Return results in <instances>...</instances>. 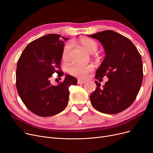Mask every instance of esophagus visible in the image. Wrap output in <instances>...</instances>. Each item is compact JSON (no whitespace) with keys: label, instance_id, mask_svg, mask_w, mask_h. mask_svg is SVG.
<instances>
[{"label":"esophagus","instance_id":"1","mask_svg":"<svg viewBox=\"0 0 153 153\" xmlns=\"http://www.w3.org/2000/svg\"><path fill=\"white\" fill-rule=\"evenodd\" d=\"M85 81H83V80H81V79H78L77 80V84H84L85 83Z\"/></svg>","mask_w":153,"mask_h":153}]
</instances>
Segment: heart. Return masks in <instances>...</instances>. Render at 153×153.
I'll return each mask as SVG.
<instances>
[{
	"label": "heart",
	"instance_id": "obj_1",
	"mask_svg": "<svg viewBox=\"0 0 153 153\" xmlns=\"http://www.w3.org/2000/svg\"><path fill=\"white\" fill-rule=\"evenodd\" d=\"M79 44L81 45L84 50H85L88 53L90 54H94L99 49V44L95 41L94 39L87 38L82 37L78 41ZM72 43L71 42L67 43L64 46L61 53V58L64 61H68L69 59L70 53L72 49ZM94 70V66L91 64L87 66H81L77 65V64H74L72 65L68 68V72L72 76L84 79L87 77V74L89 72H92Z\"/></svg>",
	"mask_w": 153,
	"mask_h": 153
}]
</instances>
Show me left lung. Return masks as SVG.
I'll return each instance as SVG.
<instances>
[{
    "label": "left lung",
    "instance_id": "8db88e82",
    "mask_svg": "<svg viewBox=\"0 0 153 153\" xmlns=\"http://www.w3.org/2000/svg\"><path fill=\"white\" fill-rule=\"evenodd\" d=\"M88 36L102 44L105 57L96 71L95 79H109L103 87L97 84L90 96L93 107L100 112L116 114L129 107L141 86L143 71L141 56L130 39L112 30Z\"/></svg>",
    "mask_w": 153,
    "mask_h": 153
}]
</instances>
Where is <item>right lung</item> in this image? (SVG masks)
<instances>
[{"mask_svg": "<svg viewBox=\"0 0 153 153\" xmlns=\"http://www.w3.org/2000/svg\"><path fill=\"white\" fill-rule=\"evenodd\" d=\"M69 38L49 34L30 42L22 52L16 70V86L23 103L39 117L58 114L68 105L71 85L77 79L66 75L57 85H51L50 77L62 73L60 62L64 41Z\"/></svg>", "mask_w": 153, "mask_h": 153, "instance_id": "right-lung-1", "label": "right lung"}]
</instances>
